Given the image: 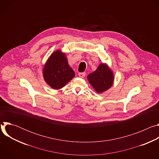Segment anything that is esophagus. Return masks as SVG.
Segmentation results:
<instances>
[{"mask_svg": "<svg viewBox=\"0 0 159 159\" xmlns=\"http://www.w3.org/2000/svg\"><path fill=\"white\" fill-rule=\"evenodd\" d=\"M79 76L81 78H84L85 76V72H81L79 74Z\"/></svg>", "mask_w": 159, "mask_h": 159, "instance_id": "34e87169", "label": "esophagus"}]
</instances>
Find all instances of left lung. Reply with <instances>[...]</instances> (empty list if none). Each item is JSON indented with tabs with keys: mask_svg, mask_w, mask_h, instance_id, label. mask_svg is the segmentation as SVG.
<instances>
[{
	"mask_svg": "<svg viewBox=\"0 0 159 159\" xmlns=\"http://www.w3.org/2000/svg\"><path fill=\"white\" fill-rule=\"evenodd\" d=\"M87 79L97 93H102L112 86L114 77L107 65L100 64L96 71L88 75Z\"/></svg>",
	"mask_w": 159,
	"mask_h": 159,
	"instance_id": "obj_1",
	"label": "left lung"
}]
</instances>
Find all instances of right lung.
<instances>
[{
  "mask_svg": "<svg viewBox=\"0 0 159 159\" xmlns=\"http://www.w3.org/2000/svg\"><path fill=\"white\" fill-rule=\"evenodd\" d=\"M43 74L44 80L55 89L62 88L75 76L65 54L60 50L50 57L44 66Z\"/></svg>",
  "mask_w": 159,
  "mask_h": 159,
  "instance_id": "right-lung-1",
  "label": "right lung"
}]
</instances>
